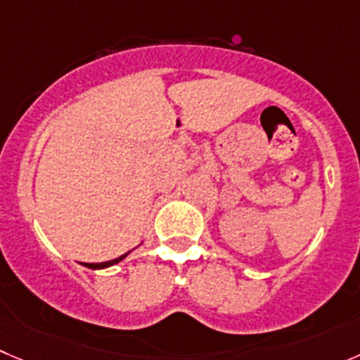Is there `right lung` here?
<instances>
[{
	"instance_id": "right-lung-1",
	"label": "right lung",
	"mask_w": 360,
	"mask_h": 360,
	"mask_svg": "<svg viewBox=\"0 0 360 360\" xmlns=\"http://www.w3.org/2000/svg\"><path fill=\"white\" fill-rule=\"evenodd\" d=\"M125 256H127V252L123 256H120V258L109 259V262H104V263H84V265H86L88 269H105V266H111V265H115V263L122 262V259L125 258Z\"/></svg>"
}]
</instances>
